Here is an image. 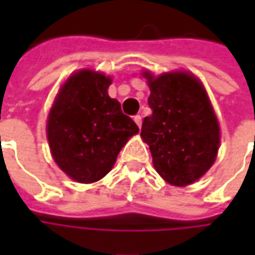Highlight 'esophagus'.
<instances>
[{
  "instance_id": "esophagus-1",
  "label": "esophagus",
  "mask_w": 255,
  "mask_h": 255,
  "mask_svg": "<svg viewBox=\"0 0 255 255\" xmlns=\"http://www.w3.org/2000/svg\"><path fill=\"white\" fill-rule=\"evenodd\" d=\"M133 122L136 123V126L140 128V126H142V117H140V115H136V116H133Z\"/></svg>"
}]
</instances>
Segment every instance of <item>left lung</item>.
Here are the masks:
<instances>
[{"label":"left lung","instance_id":"obj_1","mask_svg":"<svg viewBox=\"0 0 255 255\" xmlns=\"http://www.w3.org/2000/svg\"><path fill=\"white\" fill-rule=\"evenodd\" d=\"M153 113L144 117L140 136L153 165L165 182L184 187L203 176L216 161L220 127L206 90L184 71L153 76L144 71Z\"/></svg>","mask_w":255,"mask_h":255}]
</instances>
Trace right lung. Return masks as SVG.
I'll list each match as a JSON object with an SVG mask.
<instances>
[{
    "label": "right lung",
    "mask_w": 255,
    "mask_h": 255,
    "mask_svg": "<svg viewBox=\"0 0 255 255\" xmlns=\"http://www.w3.org/2000/svg\"><path fill=\"white\" fill-rule=\"evenodd\" d=\"M112 79L91 69L69 76L47 117V140L56 164L79 183L109 173L117 154L139 132L120 102L108 95Z\"/></svg>",
    "instance_id": "right-lung-1"
}]
</instances>
